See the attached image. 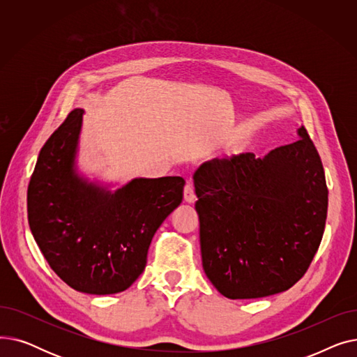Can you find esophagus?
<instances>
[{
	"instance_id": "1",
	"label": "esophagus",
	"mask_w": 357,
	"mask_h": 357,
	"mask_svg": "<svg viewBox=\"0 0 357 357\" xmlns=\"http://www.w3.org/2000/svg\"><path fill=\"white\" fill-rule=\"evenodd\" d=\"M183 199L186 202H194L197 199V195H195V188L192 183H186L185 188H183Z\"/></svg>"
}]
</instances>
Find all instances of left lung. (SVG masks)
Wrapping results in <instances>:
<instances>
[{"label": "left lung", "mask_w": 357, "mask_h": 357, "mask_svg": "<svg viewBox=\"0 0 357 357\" xmlns=\"http://www.w3.org/2000/svg\"><path fill=\"white\" fill-rule=\"evenodd\" d=\"M265 156L214 159L194 175L202 268L220 294L284 292L308 271L323 238L328 190L307 128Z\"/></svg>", "instance_id": "left-lung-1"}]
</instances>
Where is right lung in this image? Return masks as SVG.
<instances>
[{
    "label": "right lung",
    "mask_w": 357,
    "mask_h": 357,
    "mask_svg": "<svg viewBox=\"0 0 357 357\" xmlns=\"http://www.w3.org/2000/svg\"><path fill=\"white\" fill-rule=\"evenodd\" d=\"M82 114L70 111L40 150L27 190L29 226L65 284L117 294L144 271L150 241L182 202L185 181L139 178L116 192L88 183L75 172Z\"/></svg>",
    "instance_id": "add662e5"
}]
</instances>
